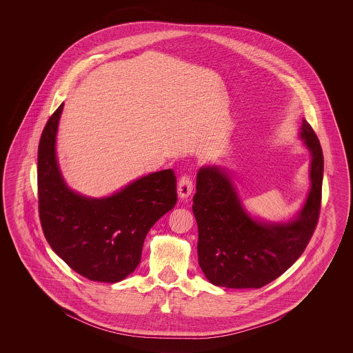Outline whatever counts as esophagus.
Here are the masks:
<instances>
[{"instance_id":"obj_1","label":"esophagus","mask_w":353,"mask_h":353,"mask_svg":"<svg viewBox=\"0 0 353 353\" xmlns=\"http://www.w3.org/2000/svg\"><path fill=\"white\" fill-rule=\"evenodd\" d=\"M192 192H193V181H192V179H190L188 174H184V176L180 179L179 188H177V193H179L180 200L189 199V196L192 194Z\"/></svg>"}]
</instances>
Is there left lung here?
Segmentation results:
<instances>
[{"label":"left lung","mask_w":353,"mask_h":353,"mask_svg":"<svg viewBox=\"0 0 353 353\" xmlns=\"http://www.w3.org/2000/svg\"><path fill=\"white\" fill-rule=\"evenodd\" d=\"M299 137L311 154V188L302 209L288 221L252 217L230 170L219 165L199 170L192 208L199 228V263L212 285L261 288L290 269L307 248L319 219L324 160L319 139L305 119Z\"/></svg>","instance_id":"8db88e82"}]
</instances>
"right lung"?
<instances>
[{
    "label": "right lung",
    "mask_w": 353,
    "mask_h": 353,
    "mask_svg": "<svg viewBox=\"0 0 353 353\" xmlns=\"http://www.w3.org/2000/svg\"><path fill=\"white\" fill-rule=\"evenodd\" d=\"M63 103L49 119L38 147V202L45 236L71 269L94 282L117 283L139 266L152 226L177 201L172 169L153 172L107 197L68 188L57 157Z\"/></svg>",
    "instance_id": "1"
}]
</instances>
